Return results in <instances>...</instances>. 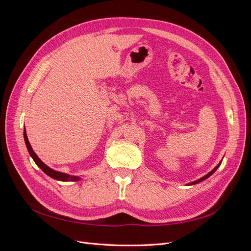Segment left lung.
I'll return each instance as SVG.
<instances>
[{
    "label": "left lung",
    "instance_id": "1",
    "mask_svg": "<svg viewBox=\"0 0 251 251\" xmlns=\"http://www.w3.org/2000/svg\"><path fill=\"white\" fill-rule=\"evenodd\" d=\"M219 166H220V163H219V164H218V165L216 166V168H215L214 170H212V171H211L210 173H208L207 175H205V176H204V177H202L201 179H199V180H197V181H194V182H192V183H189V184H191V185H192V184H196V183H199V182H201V181L205 180V179H206V178H208L209 176H211V175H212V174H214V173L216 172V170H217V169L219 168Z\"/></svg>",
    "mask_w": 251,
    "mask_h": 251
}]
</instances>
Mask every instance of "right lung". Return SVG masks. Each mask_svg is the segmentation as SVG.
<instances>
[{
	"mask_svg": "<svg viewBox=\"0 0 251 251\" xmlns=\"http://www.w3.org/2000/svg\"><path fill=\"white\" fill-rule=\"evenodd\" d=\"M24 139H25V143H26V147L28 149V151L30 156L32 157V159L34 160V162L36 163V165L39 166V168L45 173L47 174L49 177L55 179V180H59V181H77L79 180L80 178L77 177V176H70V175H67V174H64V173H59V172H56L54 170H52L50 168H48V166L45 164L41 159L36 156V154L33 151L31 146H30V143L28 141V137H27V134H26V130H24Z\"/></svg>",
	"mask_w": 251,
	"mask_h": 251,
	"instance_id": "add662e5",
	"label": "right lung"
}]
</instances>
